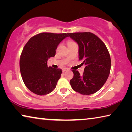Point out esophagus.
<instances>
[{
    "label": "esophagus",
    "instance_id": "34e87169",
    "mask_svg": "<svg viewBox=\"0 0 132 132\" xmlns=\"http://www.w3.org/2000/svg\"><path fill=\"white\" fill-rule=\"evenodd\" d=\"M67 70H68V68H63V69H62V71H67Z\"/></svg>",
    "mask_w": 132,
    "mask_h": 132
}]
</instances>
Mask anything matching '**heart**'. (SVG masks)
Instances as JSON below:
<instances>
[{"instance_id": "1", "label": "heart", "mask_w": 132, "mask_h": 132, "mask_svg": "<svg viewBox=\"0 0 132 132\" xmlns=\"http://www.w3.org/2000/svg\"><path fill=\"white\" fill-rule=\"evenodd\" d=\"M71 42H72V41H69V42H68V44H69V43H71Z\"/></svg>"}]
</instances>
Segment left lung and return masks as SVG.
<instances>
[{
  "mask_svg": "<svg viewBox=\"0 0 132 132\" xmlns=\"http://www.w3.org/2000/svg\"><path fill=\"white\" fill-rule=\"evenodd\" d=\"M79 45V60L85 64L83 75L73 70L70 80L73 90L82 95H90L101 89L110 73L111 57L105 45L91 32L68 33Z\"/></svg>",
  "mask_w": 132,
  "mask_h": 132,
  "instance_id": "8db88e82",
  "label": "left lung"
}]
</instances>
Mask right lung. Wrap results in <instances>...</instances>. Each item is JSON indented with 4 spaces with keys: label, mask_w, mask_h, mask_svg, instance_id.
<instances>
[{
    "label": "right lung",
    "mask_w": 132,
    "mask_h": 132,
    "mask_svg": "<svg viewBox=\"0 0 132 132\" xmlns=\"http://www.w3.org/2000/svg\"><path fill=\"white\" fill-rule=\"evenodd\" d=\"M68 33L42 32L31 37L26 44L20 59L24 84L31 92L44 95L54 90L62 70L48 67L49 58L55 56L58 45Z\"/></svg>",
    "instance_id": "right-lung-1"
}]
</instances>
